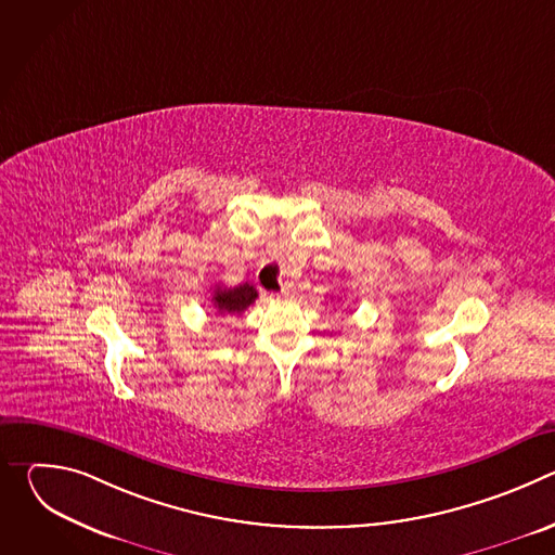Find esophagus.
Returning <instances> with one entry per match:
<instances>
[{
	"label": "esophagus",
	"instance_id": "obj_1",
	"mask_svg": "<svg viewBox=\"0 0 555 555\" xmlns=\"http://www.w3.org/2000/svg\"><path fill=\"white\" fill-rule=\"evenodd\" d=\"M294 292H296V287L292 283H283L279 289V296H294Z\"/></svg>",
	"mask_w": 555,
	"mask_h": 555
}]
</instances>
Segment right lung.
Listing matches in <instances>:
<instances>
[{"mask_svg":"<svg viewBox=\"0 0 555 555\" xmlns=\"http://www.w3.org/2000/svg\"><path fill=\"white\" fill-rule=\"evenodd\" d=\"M257 300V289L250 283L236 287H215L212 305L219 313H242Z\"/></svg>","mask_w":555,"mask_h":555,"instance_id":"right-lung-1","label":"right lung"}]
</instances>
